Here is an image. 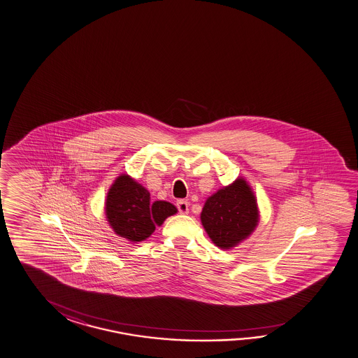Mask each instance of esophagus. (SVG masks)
<instances>
[{"label":"esophagus","instance_id":"34e87169","mask_svg":"<svg viewBox=\"0 0 358 358\" xmlns=\"http://www.w3.org/2000/svg\"><path fill=\"white\" fill-rule=\"evenodd\" d=\"M177 209L180 211V214H187L189 213V203L185 200H178L177 201Z\"/></svg>","mask_w":358,"mask_h":358}]
</instances>
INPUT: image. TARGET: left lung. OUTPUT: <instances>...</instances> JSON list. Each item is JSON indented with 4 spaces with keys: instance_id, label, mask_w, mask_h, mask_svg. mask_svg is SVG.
Instances as JSON below:
<instances>
[{
    "instance_id": "left-lung-1",
    "label": "left lung",
    "mask_w": 358,
    "mask_h": 358,
    "mask_svg": "<svg viewBox=\"0 0 358 358\" xmlns=\"http://www.w3.org/2000/svg\"><path fill=\"white\" fill-rule=\"evenodd\" d=\"M200 219L216 247L231 250L245 241L258 225L256 195L243 177H238L206 199Z\"/></svg>"
}]
</instances>
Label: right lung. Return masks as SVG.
I'll return each instance as SVG.
<instances>
[{
    "mask_svg": "<svg viewBox=\"0 0 358 358\" xmlns=\"http://www.w3.org/2000/svg\"><path fill=\"white\" fill-rule=\"evenodd\" d=\"M177 208L169 201H150L148 189L130 176L116 177L110 186L105 203V214L115 234L129 242H143L161 227Z\"/></svg>",
    "mask_w": 358,
    "mask_h": 358,
    "instance_id": "obj_1",
    "label": "right lung"
}]
</instances>
